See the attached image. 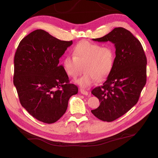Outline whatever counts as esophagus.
I'll return each mask as SVG.
<instances>
[{"label":"esophagus","instance_id":"1","mask_svg":"<svg viewBox=\"0 0 158 158\" xmlns=\"http://www.w3.org/2000/svg\"><path fill=\"white\" fill-rule=\"evenodd\" d=\"M80 93L82 94H83V95H88V91H86V90H85V89H84L82 88H81L80 89Z\"/></svg>","mask_w":158,"mask_h":158}]
</instances>
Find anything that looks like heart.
Returning <instances> with one entry per match:
<instances>
[{
	"label": "heart",
	"instance_id": "1",
	"mask_svg": "<svg viewBox=\"0 0 158 158\" xmlns=\"http://www.w3.org/2000/svg\"><path fill=\"white\" fill-rule=\"evenodd\" d=\"M114 52L111 46H102L96 43L83 41L76 45L73 55H67L63 60L65 73L76 78L83 70L84 74L76 80L82 88H88L95 80L105 78L112 70Z\"/></svg>",
	"mask_w": 158,
	"mask_h": 158
}]
</instances>
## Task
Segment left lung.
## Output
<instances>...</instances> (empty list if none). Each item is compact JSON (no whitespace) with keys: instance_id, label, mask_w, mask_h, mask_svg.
Here are the masks:
<instances>
[{"instance_id":"obj_1","label":"left lung","mask_w":158,"mask_h":158,"mask_svg":"<svg viewBox=\"0 0 158 158\" xmlns=\"http://www.w3.org/2000/svg\"><path fill=\"white\" fill-rule=\"evenodd\" d=\"M93 41H109L115 47L116 56L107 80L92 91L100 105L91 111L100 120L111 122L128 112L139 99L146 83V56L139 40L123 27H115Z\"/></svg>"}]
</instances>
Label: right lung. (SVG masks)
<instances>
[{
  "label": "right lung",
  "mask_w": 158,
  "mask_h": 158,
  "mask_svg": "<svg viewBox=\"0 0 158 158\" xmlns=\"http://www.w3.org/2000/svg\"><path fill=\"white\" fill-rule=\"evenodd\" d=\"M73 41H61L43 30L20 42L14 56L13 82L22 107L43 123L57 121L65 113L72 95L78 93L59 59Z\"/></svg>",
  "instance_id": "obj_1"
}]
</instances>
